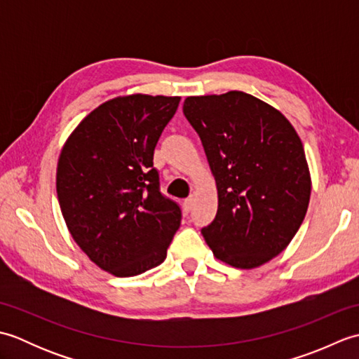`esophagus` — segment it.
<instances>
[{"label": "esophagus", "mask_w": 359, "mask_h": 359, "mask_svg": "<svg viewBox=\"0 0 359 359\" xmlns=\"http://www.w3.org/2000/svg\"><path fill=\"white\" fill-rule=\"evenodd\" d=\"M193 207H194V196H189L188 199H185V202H184V210H185V212L191 211Z\"/></svg>", "instance_id": "esophagus-1"}]
</instances>
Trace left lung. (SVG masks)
<instances>
[{
    "mask_svg": "<svg viewBox=\"0 0 359 359\" xmlns=\"http://www.w3.org/2000/svg\"><path fill=\"white\" fill-rule=\"evenodd\" d=\"M184 114L199 134L219 205L202 234L236 269H255L284 250L309 208L311 180L292 123L259 98L230 90L188 97Z\"/></svg>",
    "mask_w": 359,
    "mask_h": 359,
    "instance_id": "8db88e82",
    "label": "left lung"
}]
</instances>
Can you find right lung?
<instances>
[{"label": "right lung", "instance_id": "obj_1", "mask_svg": "<svg viewBox=\"0 0 359 359\" xmlns=\"http://www.w3.org/2000/svg\"><path fill=\"white\" fill-rule=\"evenodd\" d=\"M180 97L128 95L83 118L65 143L57 196L74 241L120 278L160 265L179 230L177 202L160 191L154 149Z\"/></svg>", "mask_w": 359, "mask_h": 359}]
</instances>
